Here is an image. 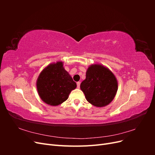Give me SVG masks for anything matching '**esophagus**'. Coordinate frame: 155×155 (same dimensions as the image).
<instances>
[{"label": "esophagus", "mask_w": 155, "mask_h": 155, "mask_svg": "<svg viewBox=\"0 0 155 155\" xmlns=\"http://www.w3.org/2000/svg\"><path fill=\"white\" fill-rule=\"evenodd\" d=\"M77 87L78 88H80V82H77Z\"/></svg>", "instance_id": "1"}]
</instances>
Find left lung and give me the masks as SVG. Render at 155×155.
<instances>
[{
	"label": "left lung",
	"instance_id": "8db88e82",
	"mask_svg": "<svg viewBox=\"0 0 155 155\" xmlns=\"http://www.w3.org/2000/svg\"><path fill=\"white\" fill-rule=\"evenodd\" d=\"M80 88L86 100L97 107L109 105L118 91V81L111 70L100 63L92 64L86 72V78Z\"/></svg>",
	"mask_w": 155,
	"mask_h": 155
}]
</instances>
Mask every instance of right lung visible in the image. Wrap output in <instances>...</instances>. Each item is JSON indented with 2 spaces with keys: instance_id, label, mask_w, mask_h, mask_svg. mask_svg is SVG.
Segmentation results:
<instances>
[{
  "instance_id": "add662e5",
  "label": "right lung",
  "mask_w": 155,
  "mask_h": 155,
  "mask_svg": "<svg viewBox=\"0 0 155 155\" xmlns=\"http://www.w3.org/2000/svg\"><path fill=\"white\" fill-rule=\"evenodd\" d=\"M36 87L41 99L51 106H58L66 101L70 93L77 87L76 83L58 61L43 68L37 78Z\"/></svg>"
}]
</instances>
